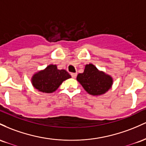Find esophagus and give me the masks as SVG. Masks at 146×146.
<instances>
[{
	"instance_id": "1",
	"label": "esophagus",
	"mask_w": 146,
	"mask_h": 146,
	"mask_svg": "<svg viewBox=\"0 0 146 146\" xmlns=\"http://www.w3.org/2000/svg\"><path fill=\"white\" fill-rule=\"evenodd\" d=\"M71 76H72V78H75L76 77V76H77V74H76V73H71Z\"/></svg>"
}]
</instances>
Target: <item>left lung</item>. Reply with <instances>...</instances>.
<instances>
[{"mask_svg":"<svg viewBox=\"0 0 146 146\" xmlns=\"http://www.w3.org/2000/svg\"><path fill=\"white\" fill-rule=\"evenodd\" d=\"M76 80L87 92L94 96L103 94L108 91L113 82L110 76L99 71L92 64L86 65L83 73L78 74Z\"/></svg>","mask_w":146,"mask_h":146,"instance_id":"obj_1","label":"left lung"}]
</instances>
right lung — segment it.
Instances as JSON below:
<instances>
[{"label": "right lung", "instance_id": "right-lung-1", "mask_svg": "<svg viewBox=\"0 0 146 146\" xmlns=\"http://www.w3.org/2000/svg\"><path fill=\"white\" fill-rule=\"evenodd\" d=\"M71 78L65 70H58L56 65H50L45 70L36 73L32 78V85L41 92L52 93L63 81Z\"/></svg>", "mask_w": 146, "mask_h": 146}]
</instances>
